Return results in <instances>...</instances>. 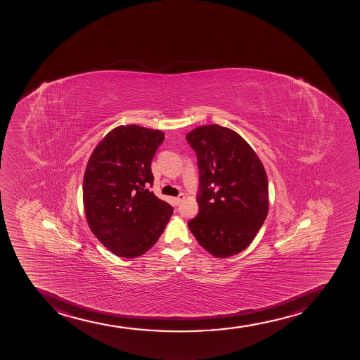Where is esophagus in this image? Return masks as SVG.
<instances>
[{
    "mask_svg": "<svg viewBox=\"0 0 360 360\" xmlns=\"http://www.w3.org/2000/svg\"><path fill=\"white\" fill-rule=\"evenodd\" d=\"M184 199H185V194H179L178 197L174 198L175 204H180Z\"/></svg>",
    "mask_w": 360,
    "mask_h": 360,
    "instance_id": "1",
    "label": "esophagus"
}]
</instances>
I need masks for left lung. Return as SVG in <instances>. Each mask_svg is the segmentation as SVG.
Wrapping results in <instances>:
<instances>
[{
	"instance_id": "8db88e82",
	"label": "left lung",
	"mask_w": 360,
	"mask_h": 360,
	"mask_svg": "<svg viewBox=\"0 0 360 360\" xmlns=\"http://www.w3.org/2000/svg\"><path fill=\"white\" fill-rule=\"evenodd\" d=\"M186 140L197 153L199 168V213L189 220V230L214 257L239 254L250 245L268 214L264 167L231 129L202 125Z\"/></svg>"
}]
</instances>
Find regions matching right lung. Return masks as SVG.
I'll list each match as a JSON object with an SVG mask.
<instances>
[{
	"label": "right lung",
	"mask_w": 360,
	"mask_h": 360,
	"mask_svg": "<svg viewBox=\"0 0 360 360\" xmlns=\"http://www.w3.org/2000/svg\"><path fill=\"white\" fill-rule=\"evenodd\" d=\"M165 134L140 125L112 129L92 153L83 181L87 224L108 250L135 258L152 248L173 207L147 188Z\"/></svg>",
	"instance_id": "right-lung-1"
}]
</instances>
